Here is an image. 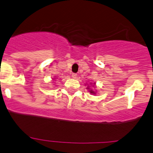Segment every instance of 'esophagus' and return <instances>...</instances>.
<instances>
[{
    "label": "esophagus",
    "instance_id": "1",
    "mask_svg": "<svg viewBox=\"0 0 153 153\" xmlns=\"http://www.w3.org/2000/svg\"><path fill=\"white\" fill-rule=\"evenodd\" d=\"M77 76H78V75H77V74H75V73H72V78H74V79L77 78Z\"/></svg>",
    "mask_w": 153,
    "mask_h": 153
}]
</instances>
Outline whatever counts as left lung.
Returning a JSON list of instances; mask_svg holds the SVG:
<instances>
[{
    "label": "left lung",
    "instance_id": "left-lung-1",
    "mask_svg": "<svg viewBox=\"0 0 153 153\" xmlns=\"http://www.w3.org/2000/svg\"><path fill=\"white\" fill-rule=\"evenodd\" d=\"M94 86H95V83H94V86H93V87H94ZM89 86H88V87H87L88 89H89ZM96 91H94V90H93V89H89V92L91 93V94H96Z\"/></svg>",
    "mask_w": 153,
    "mask_h": 153
}]
</instances>
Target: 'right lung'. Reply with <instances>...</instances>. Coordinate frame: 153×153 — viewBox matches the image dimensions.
I'll use <instances>...</instances> for the list:
<instances>
[{"instance_id":"add662e5","label":"right lung","mask_w":153,"mask_h":153,"mask_svg":"<svg viewBox=\"0 0 153 153\" xmlns=\"http://www.w3.org/2000/svg\"><path fill=\"white\" fill-rule=\"evenodd\" d=\"M54 79H55V78H54Z\"/></svg>"}]
</instances>
